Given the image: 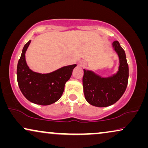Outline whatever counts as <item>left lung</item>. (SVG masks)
<instances>
[{"label":"left lung","instance_id":"8db88e82","mask_svg":"<svg viewBox=\"0 0 148 148\" xmlns=\"http://www.w3.org/2000/svg\"><path fill=\"white\" fill-rule=\"evenodd\" d=\"M112 47L119 58V69L116 73L102 77L92 71L84 69L83 87L85 98L92 106H111L121 98L126 90L129 79L126 54L118 41L113 42Z\"/></svg>","mask_w":148,"mask_h":148}]
</instances>
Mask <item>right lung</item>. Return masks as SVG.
Returning <instances> with one entry per match:
<instances>
[{
    "label": "right lung",
    "mask_w": 148,
    "mask_h": 148,
    "mask_svg": "<svg viewBox=\"0 0 148 148\" xmlns=\"http://www.w3.org/2000/svg\"><path fill=\"white\" fill-rule=\"evenodd\" d=\"M31 43L24 46L17 64V78L19 89L26 99L34 104L50 105L58 101L64 92L77 64L64 66L49 73H39L30 69L25 60V52Z\"/></svg>",
    "instance_id": "1"
}]
</instances>
